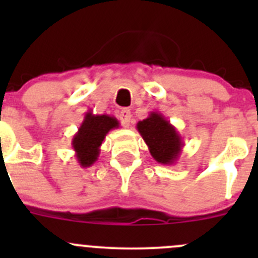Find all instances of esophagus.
<instances>
[{"instance_id": "esophagus-1", "label": "esophagus", "mask_w": 258, "mask_h": 258, "mask_svg": "<svg viewBox=\"0 0 258 258\" xmlns=\"http://www.w3.org/2000/svg\"><path fill=\"white\" fill-rule=\"evenodd\" d=\"M119 121H121L123 127L130 126V123H131V112H130V110H127V108L121 110V112H119Z\"/></svg>"}]
</instances>
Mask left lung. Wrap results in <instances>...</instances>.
Segmentation results:
<instances>
[{
	"label": "left lung",
	"instance_id": "1",
	"mask_svg": "<svg viewBox=\"0 0 258 258\" xmlns=\"http://www.w3.org/2000/svg\"><path fill=\"white\" fill-rule=\"evenodd\" d=\"M137 131L148 146L151 156L161 165H175L183 148L181 135L160 112H150L137 122Z\"/></svg>",
	"mask_w": 258,
	"mask_h": 258
}]
</instances>
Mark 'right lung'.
<instances>
[{
    "label": "right lung",
    "instance_id": "obj_1",
    "mask_svg": "<svg viewBox=\"0 0 258 258\" xmlns=\"http://www.w3.org/2000/svg\"><path fill=\"white\" fill-rule=\"evenodd\" d=\"M118 127L119 122L116 117L110 114H93L91 111L86 112L79 131L72 139V147L81 167H90L97 161L100 147L106 135Z\"/></svg>",
    "mask_w": 258,
    "mask_h": 258
}]
</instances>
